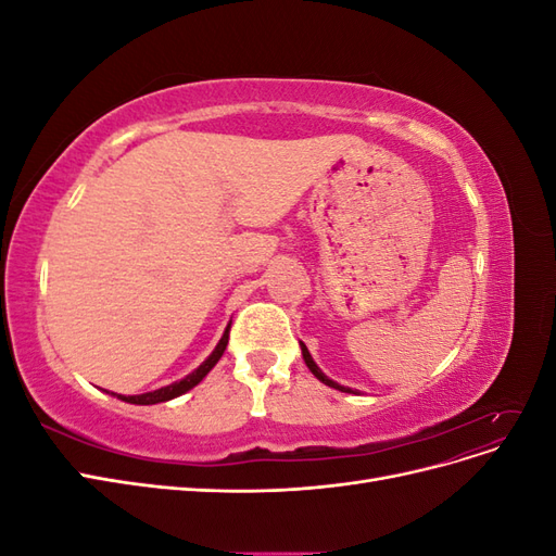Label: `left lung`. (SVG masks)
<instances>
[{"label": "left lung", "instance_id": "8db88e82", "mask_svg": "<svg viewBox=\"0 0 556 556\" xmlns=\"http://www.w3.org/2000/svg\"><path fill=\"white\" fill-rule=\"evenodd\" d=\"M301 345V355H304V362H306V366L311 368V374L319 380V382H325V384H329V387H333V390H339V392H345V394H359L357 390H352V387H345V384H339L336 380H331V378H327L325 374H323V368H319L315 362H313V357H311V352H308V348L304 345V343H299Z\"/></svg>", "mask_w": 556, "mask_h": 556}]
</instances>
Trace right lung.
<instances>
[{"label":"right lung","mask_w":556,"mask_h":556,"mask_svg":"<svg viewBox=\"0 0 556 556\" xmlns=\"http://www.w3.org/2000/svg\"><path fill=\"white\" fill-rule=\"evenodd\" d=\"M227 341H229V327L225 329V333H223V339H220V343L215 345V350L211 352V355L201 362L192 374H188L185 376L182 380H176V382H172V384H166V387H160V390H153V392H146V394H134V396H125V394H115V392H111V396H117L121 401H125V403H134V406H153V403H162V401H172V399H176V396H180V394H185V392H190L192 387H197L201 380H204L206 376H208V371L211 368L220 362V357H223V352H225V348H227ZM109 394V392H106Z\"/></svg>","instance_id":"1"}]
</instances>
